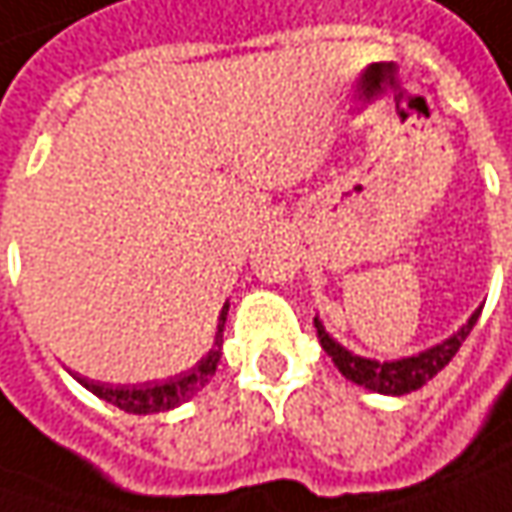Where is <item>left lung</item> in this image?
I'll return each instance as SVG.
<instances>
[{
  "label": "left lung",
  "mask_w": 512,
  "mask_h": 512,
  "mask_svg": "<svg viewBox=\"0 0 512 512\" xmlns=\"http://www.w3.org/2000/svg\"><path fill=\"white\" fill-rule=\"evenodd\" d=\"M481 316V307L469 316L464 327L458 333H452L446 342L429 347L417 356H406V359H394V362H376V359H365V356H356L350 353L347 347H342L316 318V333L321 347L327 350V356L336 362V368L342 371V376H347L350 382L356 385H365L368 391H376V394H411L417 388H423L432 376H437L449 362L452 356L458 353V347L464 345V339L469 336V330L475 327V321Z\"/></svg>",
  "instance_id": "1"
}]
</instances>
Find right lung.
I'll return each mask as SVG.
<instances>
[{
    "label": "right lung",
    "instance_id": "add662e5",
    "mask_svg": "<svg viewBox=\"0 0 512 512\" xmlns=\"http://www.w3.org/2000/svg\"><path fill=\"white\" fill-rule=\"evenodd\" d=\"M226 316L228 304L220 310L214 347L208 350V356H202L194 368L185 371V374L170 376V379H162V382H144V385H109V382H95V379H86V376H75V379L86 391H92L95 397L118 406L121 411H130V414H153V411H170V408L182 406V403H188L194 397L199 388L208 385L211 376L217 374L220 353H223Z\"/></svg>",
    "mask_w": 512,
    "mask_h": 512
}]
</instances>
